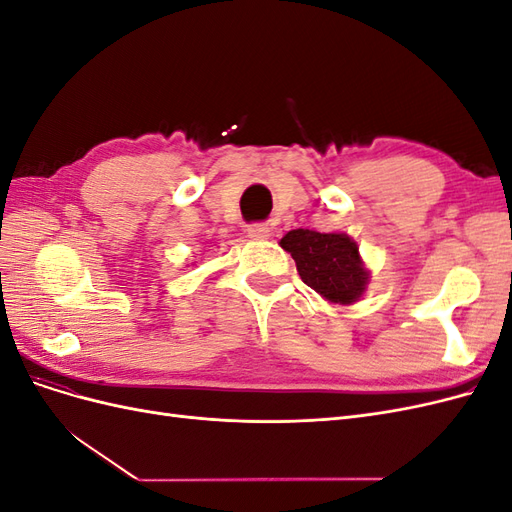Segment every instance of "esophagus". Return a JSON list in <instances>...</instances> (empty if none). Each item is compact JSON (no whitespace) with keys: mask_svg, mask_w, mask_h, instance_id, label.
I'll return each mask as SVG.
<instances>
[{"mask_svg":"<svg viewBox=\"0 0 512 512\" xmlns=\"http://www.w3.org/2000/svg\"><path fill=\"white\" fill-rule=\"evenodd\" d=\"M247 235L256 241H265L271 237V228L267 224H252V226H247Z\"/></svg>","mask_w":512,"mask_h":512,"instance_id":"34e87169","label":"esophagus"}]
</instances>
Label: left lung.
Listing matches in <instances>:
<instances>
[{"label": "left lung", "mask_w": 512, "mask_h": 512, "mask_svg": "<svg viewBox=\"0 0 512 512\" xmlns=\"http://www.w3.org/2000/svg\"><path fill=\"white\" fill-rule=\"evenodd\" d=\"M297 262L301 280L320 297L337 305H352L361 299L369 284L359 245L346 232H316L307 228L290 230L280 241Z\"/></svg>", "instance_id": "8db88e82"}]
</instances>
